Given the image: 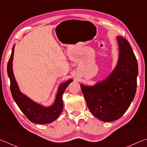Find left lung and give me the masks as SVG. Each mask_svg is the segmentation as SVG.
<instances>
[{"instance_id": "left-lung-1", "label": "left lung", "mask_w": 147, "mask_h": 147, "mask_svg": "<svg viewBox=\"0 0 147 147\" xmlns=\"http://www.w3.org/2000/svg\"><path fill=\"white\" fill-rule=\"evenodd\" d=\"M119 58L112 72L93 86L80 84L91 113L99 120L111 122L121 118L136 93L138 65L130 43L117 36Z\"/></svg>"}]
</instances>
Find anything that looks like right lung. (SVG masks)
<instances>
[{"label": "right lung", "mask_w": 147, "mask_h": 147, "mask_svg": "<svg viewBox=\"0 0 147 147\" xmlns=\"http://www.w3.org/2000/svg\"><path fill=\"white\" fill-rule=\"evenodd\" d=\"M15 46L16 45H14L12 48L11 54L7 66V72L10 80V90L12 96L19 109L32 123L39 124L51 123L58 117L63 110V102L62 96L67 87L73 81V80L69 79L59 86L55 100L52 105L45 106L41 104L36 102L20 91L18 84L15 78L13 71Z\"/></svg>", "instance_id": "obj_1"}]
</instances>
